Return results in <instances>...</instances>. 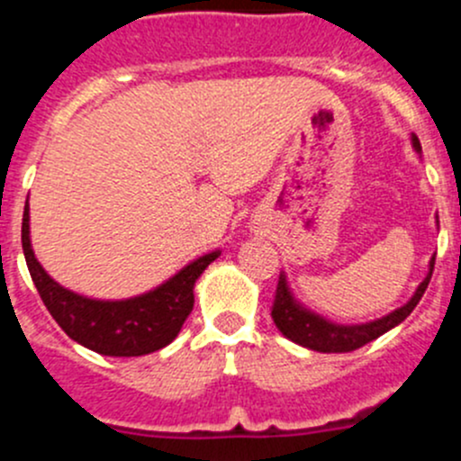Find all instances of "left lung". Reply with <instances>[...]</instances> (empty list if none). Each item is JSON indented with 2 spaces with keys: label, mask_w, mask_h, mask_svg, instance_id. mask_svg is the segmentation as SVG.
<instances>
[{
  "label": "left lung",
  "mask_w": 461,
  "mask_h": 461,
  "mask_svg": "<svg viewBox=\"0 0 461 461\" xmlns=\"http://www.w3.org/2000/svg\"><path fill=\"white\" fill-rule=\"evenodd\" d=\"M412 147L417 151H421L420 138L412 136ZM432 269H435V258H430V269L426 274L424 281L420 283L417 292L412 294V299L408 301L406 305L397 308L394 312H390L388 317H381L376 321H370V323L361 325H339L332 323V321L319 317V314L310 312L303 305H299L292 296L290 287H287L285 276L281 274L276 287V299H274L272 305V319L276 323V328L285 334L290 341L299 343V346L310 348V350L317 352H352L357 348L366 346V343L375 341L381 334L393 330L394 325L402 323L412 310L417 308V303L424 296L426 287H429Z\"/></svg>",
  "instance_id": "1"
}]
</instances>
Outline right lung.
<instances>
[{"label":"right lung","mask_w":461,"mask_h":461,"mask_svg":"<svg viewBox=\"0 0 461 461\" xmlns=\"http://www.w3.org/2000/svg\"><path fill=\"white\" fill-rule=\"evenodd\" d=\"M22 248L41 301L59 328L88 350L106 357H142L169 346L194 310V285L221 252L204 254L147 294L124 301H97L55 283L31 248L29 201L22 218Z\"/></svg>","instance_id":"1"}]
</instances>
